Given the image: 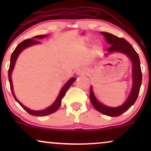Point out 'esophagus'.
Wrapping results in <instances>:
<instances>
[{
    "mask_svg": "<svg viewBox=\"0 0 151 151\" xmlns=\"http://www.w3.org/2000/svg\"><path fill=\"white\" fill-rule=\"evenodd\" d=\"M86 73V71L84 69H79L77 71V75H84Z\"/></svg>",
    "mask_w": 151,
    "mask_h": 151,
    "instance_id": "esophagus-1",
    "label": "esophagus"
}]
</instances>
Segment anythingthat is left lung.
<instances>
[{"mask_svg": "<svg viewBox=\"0 0 151 151\" xmlns=\"http://www.w3.org/2000/svg\"><path fill=\"white\" fill-rule=\"evenodd\" d=\"M101 33L104 36L106 42L111 45L110 47L107 49L109 52H120L126 54L129 57L132 61L133 64V88L131 92L130 93L129 98L127 99L125 103L120 106L116 108L109 107L103 105L97 101L95 98L92 91V88H90L89 98L91 104L94 107L96 110L101 112V114H105L109 116H119L123 113L127 111L131 106L134 104L138 93H139L140 88H141L142 83V72L141 69V64L138 55L137 54L134 48L131 46V45L126 41L125 39L119 37L114 35L106 32H101Z\"/></svg>", "mask_w": 151, "mask_h": 151, "instance_id": "8db88e82", "label": "left lung"}]
</instances>
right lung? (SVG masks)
<instances>
[{
	"label": "right lung",
	"instance_id": "1",
	"mask_svg": "<svg viewBox=\"0 0 151 151\" xmlns=\"http://www.w3.org/2000/svg\"><path fill=\"white\" fill-rule=\"evenodd\" d=\"M47 35H37V36H35V37H34V38H43V37H45ZM37 43H40V42H38V41L35 40L27 39V40H25L22 41V42H20V44H19L16 47V48H15L14 51H13V52L12 53L11 58H10V67H9V70H8V79H9L10 89H11V91H12V93H13V97H14L15 99L16 100V101L18 102L19 104L21 106L22 108L25 109L26 111H27L29 114H30V115L35 116H45L49 115V114L54 113V112L58 110L59 108H60V105H61V103H62V98L64 97V96H65L66 91H67V89L70 87L71 85L73 84V82L76 79L74 77L71 78L70 80L66 83L65 85L62 87V90L60 91V94H59L58 97L57 98L56 101L54 102L52 106H50L49 108L45 109V110H42V111H33V110H30V109L26 108L25 106H24L22 105L18 99H17L16 97H15V94H14V92H13V84H12V80H11V73H12V72H13V67H14V65H15V61H16L17 58H18L19 54L24 49H25L26 47H27L31 46V45H35V44H37Z\"/></svg>",
	"mask_w": 151,
	"mask_h": 151
}]
</instances>
